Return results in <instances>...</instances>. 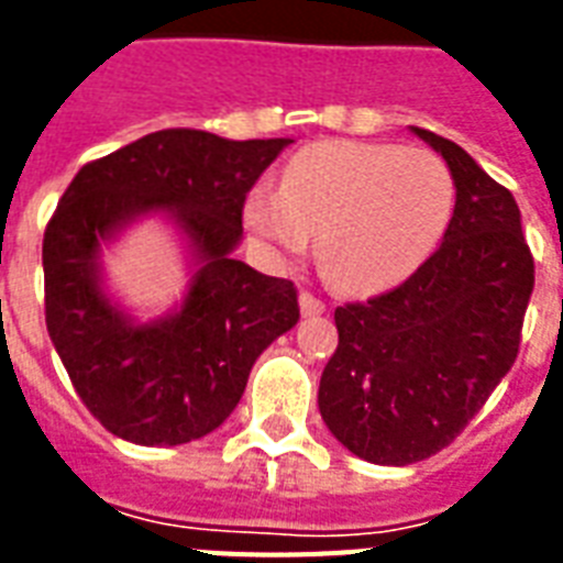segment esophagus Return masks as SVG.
<instances>
[{
    "label": "esophagus",
    "instance_id": "obj_1",
    "mask_svg": "<svg viewBox=\"0 0 563 563\" xmlns=\"http://www.w3.org/2000/svg\"><path fill=\"white\" fill-rule=\"evenodd\" d=\"M327 309V303L318 295H312V291H300V312L303 316H321Z\"/></svg>",
    "mask_w": 563,
    "mask_h": 563
}]
</instances>
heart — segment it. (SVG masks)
<instances>
[{
	"mask_svg": "<svg viewBox=\"0 0 563 563\" xmlns=\"http://www.w3.org/2000/svg\"><path fill=\"white\" fill-rule=\"evenodd\" d=\"M450 210L453 175L438 154L333 140L295 154L280 192L247 195L245 221L280 256H300L318 239V265L335 289L374 291L423 263Z\"/></svg>",
	"mask_w": 563,
	"mask_h": 563,
	"instance_id": "heart-1",
	"label": "heart"
}]
</instances>
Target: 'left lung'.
<instances>
[{
	"label": "left lung",
	"mask_w": 563,
	"mask_h": 563,
	"mask_svg": "<svg viewBox=\"0 0 563 563\" xmlns=\"http://www.w3.org/2000/svg\"><path fill=\"white\" fill-rule=\"evenodd\" d=\"M450 166L444 242L400 286L335 309L318 409L351 453L415 464L455 441L520 353L534 260L515 195L471 154L415 128Z\"/></svg>",
	"instance_id": "obj_1"
}]
</instances>
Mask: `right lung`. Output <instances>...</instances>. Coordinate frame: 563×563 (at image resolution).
Returning <instances> with one entry per match:
<instances>
[{
  "label": "right lung",
  "instance_id": "obj_1",
  "mask_svg": "<svg viewBox=\"0 0 563 563\" xmlns=\"http://www.w3.org/2000/svg\"><path fill=\"white\" fill-rule=\"evenodd\" d=\"M291 140L166 128L84 163L43 233L46 330L90 415L143 446L187 444L224 423L268 344L298 324V289L230 256L242 210ZM166 209L202 268L178 317L131 325L100 295L95 256L128 218Z\"/></svg>",
  "mask_w": 563,
  "mask_h": 563
}]
</instances>
